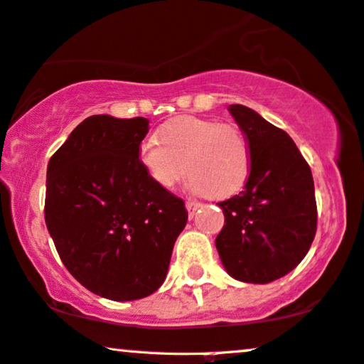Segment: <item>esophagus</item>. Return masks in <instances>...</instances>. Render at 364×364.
<instances>
[{
  "label": "esophagus",
  "instance_id": "34e87169",
  "mask_svg": "<svg viewBox=\"0 0 364 364\" xmlns=\"http://www.w3.org/2000/svg\"><path fill=\"white\" fill-rule=\"evenodd\" d=\"M186 207H187L188 215L193 217V213H196V212L198 210V208H200V203H198V202H192V200H188V202L186 203Z\"/></svg>",
  "mask_w": 364,
  "mask_h": 364
}]
</instances>
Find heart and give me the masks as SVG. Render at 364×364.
Wrapping results in <instances>:
<instances>
[{
    "label": "heart",
    "instance_id": "obj_1",
    "mask_svg": "<svg viewBox=\"0 0 364 364\" xmlns=\"http://www.w3.org/2000/svg\"><path fill=\"white\" fill-rule=\"evenodd\" d=\"M137 162L146 176L166 191L187 171L192 191L225 198L247 181L250 146L235 126L182 116L162 124L156 141L151 139L139 146Z\"/></svg>",
    "mask_w": 364,
    "mask_h": 364
}]
</instances>
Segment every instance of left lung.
<instances>
[{"label":"left lung","instance_id":"left-lung-1","mask_svg":"<svg viewBox=\"0 0 364 364\" xmlns=\"http://www.w3.org/2000/svg\"><path fill=\"white\" fill-rule=\"evenodd\" d=\"M228 111L250 146V176L238 196L218 203L225 225L215 247L232 278L265 285L290 273L310 250L316 232L315 186L285 131L242 104Z\"/></svg>","mask_w":364,"mask_h":364}]
</instances>
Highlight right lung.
Masks as SVG:
<instances>
[{"label": "right lung", "mask_w": 364, "mask_h": 364, "mask_svg": "<svg viewBox=\"0 0 364 364\" xmlns=\"http://www.w3.org/2000/svg\"><path fill=\"white\" fill-rule=\"evenodd\" d=\"M149 119L91 116L49 159L44 218L68 272L112 301L152 295L187 223L182 198L137 162Z\"/></svg>", "instance_id": "add662e5"}]
</instances>
